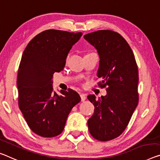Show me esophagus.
<instances>
[{
	"mask_svg": "<svg viewBox=\"0 0 160 160\" xmlns=\"http://www.w3.org/2000/svg\"><path fill=\"white\" fill-rule=\"evenodd\" d=\"M80 97H81V100H82V102H84L86 99H87L86 94H80Z\"/></svg>",
	"mask_w": 160,
	"mask_h": 160,
	"instance_id": "34e87169",
	"label": "esophagus"
}]
</instances>
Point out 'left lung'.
I'll use <instances>...</instances> for the list:
<instances>
[{
	"label": "left lung",
	"mask_w": 160,
	"mask_h": 160,
	"mask_svg": "<svg viewBox=\"0 0 160 160\" xmlns=\"http://www.w3.org/2000/svg\"><path fill=\"white\" fill-rule=\"evenodd\" d=\"M83 37L99 53V86L108 87L107 95L99 99L87 97L94 106L88 130L96 139L109 141L122 134L138 104V67L132 48L117 32L100 30Z\"/></svg>",
	"instance_id": "left-lung-1"
}]
</instances>
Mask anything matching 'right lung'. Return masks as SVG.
I'll use <instances>...</instances> for the list:
<instances>
[{"mask_svg":"<svg viewBox=\"0 0 160 160\" xmlns=\"http://www.w3.org/2000/svg\"><path fill=\"white\" fill-rule=\"evenodd\" d=\"M82 33L44 31L28 43L19 65L18 106L28 127L43 137H53L64 129L67 117L81 98L72 89L53 92L55 72L64 68L68 53Z\"/></svg>","mask_w":160,"mask_h":160,"instance_id":"1","label":"right lung"}]
</instances>
